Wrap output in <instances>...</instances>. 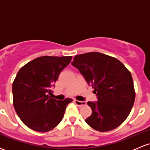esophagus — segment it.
<instances>
[{"mask_svg": "<svg viewBox=\"0 0 150 150\" xmlns=\"http://www.w3.org/2000/svg\"><path fill=\"white\" fill-rule=\"evenodd\" d=\"M74 102L75 103V104L78 106H82L86 105V102L85 101H80L78 100H74Z\"/></svg>", "mask_w": 150, "mask_h": 150, "instance_id": "obj_1", "label": "esophagus"}]
</instances>
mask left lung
I'll use <instances>...</instances> for the list:
<instances>
[{
	"instance_id": "8db88e82",
	"label": "left lung",
	"mask_w": 150,
	"mask_h": 150,
	"mask_svg": "<svg viewBox=\"0 0 150 150\" xmlns=\"http://www.w3.org/2000/svg\"><path fill=\"white\" fill-rule=\"evenodd\" d=\"M72 65L94 89L97 102L88 101L92 113L85 120L100 132L113 130L130 114L135 98L130 72L116 58L99 52L75 56Z\"/></svg>"
}]
</instances>
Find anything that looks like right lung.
<instances>
[{
	"label": "right lung",
	"instance_id": "obj_1",
	"mask_svg": "<svg viewBox=\"0 0 150 150\" xmlns=\"http://www.w3.org/2000/svg\"><path fill=\"white\" fill-rule=\"evenodd\" d=\"M71 59L72 56H41L18 71L13 83V105L19 118L28 128L48 132L63 119L67 105L73 99L58 101L49 94Z\"/></svg>",
	"mask_w": 150,
	"mask_h": 150
}]
</instances>
